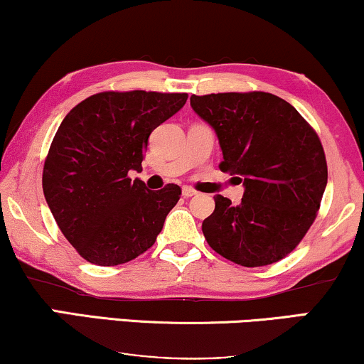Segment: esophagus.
I'll return each mask as SVG.
<instances>
[{
    "label": "esophagus",
    "mask_w": 364,
    "mask_h": 364,
    "mask_svg": "<svg viewBox=\"0 0 364 364\" xmlns=\"http://www.w3.org/2000/svg\"><path fill=\"white\" fill-rule=\"evenodd\" d=\"M182 196L186 197V198H188V197H193V196H197V192L193 191L192 187H183V188H182Z\"/></svg>",
    "instance_id": "34e87169"
}]
</instances>
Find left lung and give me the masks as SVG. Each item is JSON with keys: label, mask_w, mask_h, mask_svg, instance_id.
<instances>
[{"label": "left lung", "mask_w": 364, "mask_h": 364, "mask_svg": "<svg viewBox=\"0 0 364 364\" xmlns=\"http://www.w3.org/2000/svg\"><path fill=\"white\" fill-rule=\"evenodd\" d=\"M220 144L222 172L238 176V205L215 196L202 223L207 243L242 267H263L295 250L315 222L328 182L323 146L290 102L270 92L191 97Z\"/></svg>", "instance_id": "1"}]
</instances>
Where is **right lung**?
Returning a JSON list of instances; mask_svg holds the SVG:
<instances>
[{
	"label": "right lung",
	"mask_w": 364,
	"mask_h": 364,
	"mask_svg": "<svg viewBox=\"0 0 364 364\" xmlns=\"http://www.w3.org/2000/svg\"><path fill=\"white\" fill-rule=\"evenodd\" d=\"M187 101L186 92H99L64 117L49 147L43 192L63 235L87 262L114 267L151 248L181 187L149 191L142 171L154 129Z\"/></svg>",
	"instance_id": "1"
}]
</instances>
